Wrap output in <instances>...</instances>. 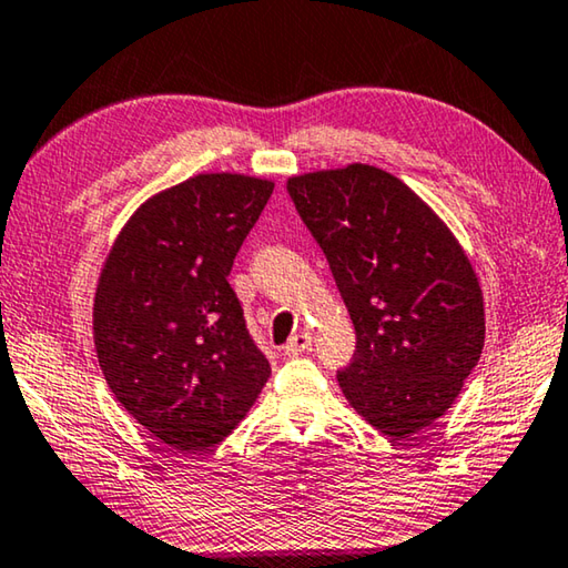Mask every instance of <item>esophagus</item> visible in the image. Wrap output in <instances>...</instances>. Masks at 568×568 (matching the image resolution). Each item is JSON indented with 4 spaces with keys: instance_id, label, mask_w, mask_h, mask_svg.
Returning <instances> with one entry per match:
<instances>
[{
    "instance_id": "obj_1",
    "label": "esophagus",
    "mask_w": 568,
    "mask_h": 568,
    "mask_svg": "<svg viewBox=\"0 0 568 568\" xmlns=\"http://www.w3.org/2000/svg\"><path fill=\"white\" fill-rule=\"evenodd\" d=\"M310 347H312V337L307 333H296V335L290 337V343L284 345V355L294 357V355H300L304 351H310Z\"/></svg>"
}]
</instances>
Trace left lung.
<instances>
[{
	"label": "left lung",
	"mask_w": 568,
	"mask_h": 568,
	"mask_svg": "<svg viewBox=\"0 0 568 568\" xmlns=\"http://www.w3.org/2000/svg\"><path fill=\"white\" fill-rule=\"evenodd\" d=\"M355 325L339 388L375 429L404 439L455 404L485 345L483 290L455 235L394 174L347 164L290 178Z\"/></svg>",
	"instance_id": "left-lung-1"
}]
</instances>
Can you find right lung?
I'll list each match as a JSON object with an SVG mask.
<instances>
[{"label": "right lung", "instance_id": "1", "mask_svg": "<svg viewBox=\"0 0 568 568\" xmlns=\"http://www.w3.org/2000/svg\"><path fill=\"white\" fill-rule=\"evenodd\" d=\"M272 193L274 182L248 174H195L146 200L103 264L93 302L103 378L170 447H215L272 375L229 284Z\"/></svg>", "mask_w": 568, "mask_h": 568}]
</instances>
